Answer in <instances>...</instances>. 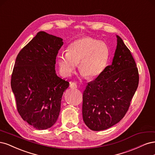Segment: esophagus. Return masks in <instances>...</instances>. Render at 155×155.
<instances>
[{"label": "esophagus", "instance_id": "esophagus-1", "mask_svg": "<svg viewBox=\"0 0 155 155\" xmlns=\"http://www.w3.org/2000/svg\"><path fill=\"white\" fill-rule=\"evenodd\" d=\"M69 87H70L71 89H76L77 88V85L74 82H71L70 85H69Z\"/></svg>", "mask_w": 155, "mask_h": 155}]
</instances>
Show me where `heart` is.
Masks as SVG:
<instances>
[{"instance_id":"1","label":"heart","mask_w":155,"mask_h":155,"mask_svg":"<svg viewBox=\"0 0 155 155\" xmlns=\"http://www.w3.org/2000/svg\"><path fill=\"white\" fill-rule=\"evenodd\" d=\"M110 58L106 44L91 37H83L69 45L67 52L59 53L57 63L63 75L70 76L78 64V70L87 80L97 78L106 69Z\"/></svg>"}]
</instances>
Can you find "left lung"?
<instances>
[{
    "instance_id": "1",
    "label": "left lung",
    "mask_w": 155,
    "mask_h": 155,
    "mask_svg": "<svg viewBox=\"0 0 155 155\" xmlns=\"http://www.w3.org/2000/svg\"><path fill=\"white\" fill-rule=\"evenodd\" d=\"M117 38L111 65L89 82L83 93V120L93 131L105 130L120 121L138 87L135 61L123 40Z\"/></svg>"
}]
</instances>
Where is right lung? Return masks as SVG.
Returning <instances> with one entry per match:
<instances>
[{
    "label": "right lung",
    "instance_id": "right-lung-1",
    "mask_svg": "<svg viewBox=\"0 0 155 155\" xmlns=\"http://www.w3.org/2000/svg\"><path fill=\"white\" fill-rule=\"evenodd\" d=\"M63 43L61 38L39 31L19 52L15 63L11 86L18 112L38 130L55 124L62 94L69 85L55 71L56 57Z\"/></svg>",
    "mask_w": 155,
    "mask_h": 155
}]
</instances>
